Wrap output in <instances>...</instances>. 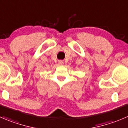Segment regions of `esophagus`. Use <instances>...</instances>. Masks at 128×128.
Masks as SVG:
<instances>
[{
	"label": "esophagus",
	"mask_w": 128,
	"mask_h": 128,
	"mask_svg": "<svg viewBox=\"0 0 128 128\" xmlns=\"http://www.w3.org/2000/svg\"><path fill=\"white\" fill-rule=\"evenodd\" d=\"M58 63H59V65H62V64H64V62H63L62 60H59Z\"/></svg>",
	"instance_id": "1"
}]
</instances>
